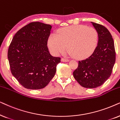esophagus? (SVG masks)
<instances>
[{
	"mask_svg": "<svg viewBox=\"0 0 120 120\" xmlns=\"http://www.w3.org/2000/svg\"><path fill=\"white\" fill-rule=\"evenodd\" d=\"M61 60V61H63V62H68V61H69V60H68V59H64V58H62Z\"/></svg>",
	"mask_w": 120,
	"mask_h": 120,
	"instance_id": "obj_1",
	"label": "esophagus"
}]
</instances>
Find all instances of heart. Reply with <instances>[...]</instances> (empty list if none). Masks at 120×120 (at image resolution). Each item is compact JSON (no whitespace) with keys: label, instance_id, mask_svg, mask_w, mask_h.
<instances>
[{"label":"heart","instance_id":"b5f03b06","mask_svg":"<svg viewBox=\"0 0 120 120\" xmlns=\"http://www.w3.org/2000/svg\"><path fill=\"white\" fill-rule=\"evenodd\" d=\"M98 33L93 27L76 25L60 29L57 34H52L48 41L50 52L57 56L68 49L77 59H84L92 55L98 44Z\"/></svg>","mask_w":120,"mask_h":120}]
</instances>
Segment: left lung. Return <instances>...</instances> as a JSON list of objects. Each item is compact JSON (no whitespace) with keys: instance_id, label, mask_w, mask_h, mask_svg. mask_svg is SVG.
Returning a JSON list of instances; mask_svg holds the SVG:
<instances>
[{"instance_id":"left-lung-1","label":"left lung","mask_w":120,"mask_h":120,"mask_svg":"<svg viewBox=\"0 0 120 120\" xmlns=\"http://www.w3.org/2000/svg\"><path fill=\"white\" fill-rule=\"evenodd\" d=\"M98 33V44L87 59L79 61L73 71L75 79L86 88H95L104 84L112 73L116 60L114 41L111 33L103 25L91 22Z\"/></svg>"}]
</instances>
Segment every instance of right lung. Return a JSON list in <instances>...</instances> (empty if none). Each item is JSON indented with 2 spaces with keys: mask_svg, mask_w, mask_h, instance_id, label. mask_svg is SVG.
Here are the masks:
<instances>
[{
  "mask_svg": "<svg viewBox=\"0 0 120 120\" xmlns=\"http://www.w3.org/2000/svg\"><path fill=\"white\" fill-rule=\"evenodd\" d=\"M52 28L40 22H31L12 38L8 52L11 72L26 88H43L55 74L61 59L51 55L48 48Z\"/></svg>",
  "mask_w": 120,
  "mask_h": 120,
  "instance_id": "add662e5",
  "label": "right lung"
}]
</instances>
